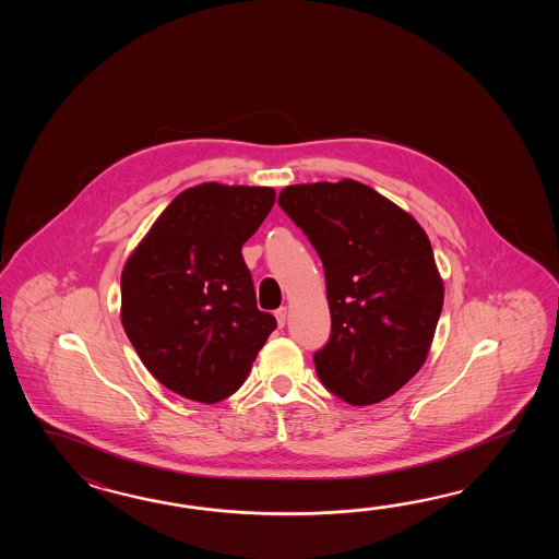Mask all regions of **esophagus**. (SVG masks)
I'll return each mask as SVG.
<instances>
[{
    "label": "esophagus",
    "mask_w": 559,
    "mask_h": 559,
    "mask_svg": "<svg viewBox=\"0 0 559 559\" xmlns=\"http://www.w3.org/2000/svg\"><path fill=\"white\" fill-rule=\"evenodd\" d=\"M285 318H287V308L275 309V320H277L280 328H284Z\"/></svg>",
    "instance_id": "34e87169"
}]
</instances>
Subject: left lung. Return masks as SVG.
<instances>
[{
	"mask_svg": "<svg viewBox=\"0 0 559 559\" xmlns=\"http://www.w3.org/2000/svg\"><path fill=\"white\" fill-rule=\"evenodd\" d=\"M277 203L320 253L332 337L313 361L349 405L380 404L426 364L443 280L416 217L356 179L297 183Z\"/></svg>",
	"mask_w": 559,
	"mask_h": 559,
	"instance_id": "1",
	"label": "left lung"
}]
</instances>
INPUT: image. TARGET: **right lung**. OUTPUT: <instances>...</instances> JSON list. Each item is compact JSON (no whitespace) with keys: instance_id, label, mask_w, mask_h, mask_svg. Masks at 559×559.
Here are the masks:
<instances>
[{"instance_id":"obj_1","label":"right lung","mask_w":559,"mask_h":559,"mask_svg":"<svg viewBox=\"0 0 559 559\" xmlns=\"http://www.w3.org/2000/svg\"><path fill=\"white\" fill-rule=\"evenodd\" d=\"M274 202V188H188L123 265L121 325L147 371L186 400L238 392L275 330L241 255Z\"/></svg>"}]
</instances>
